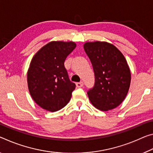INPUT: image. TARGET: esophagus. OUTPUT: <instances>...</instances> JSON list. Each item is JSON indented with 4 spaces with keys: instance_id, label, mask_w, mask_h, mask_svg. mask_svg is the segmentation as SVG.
I'll use <instances>...</instances> for the list:
<instances>
[{
    "instance_id": "obj_1",
    "label": "esophagus",
    "mask_w": 153,
    "mask_h": 153,
    "mask_svg": "<svg viewBox=\"0 0 153 153\" xmlns=\"http://www.w3.org/2000/svg\"><path fill=\"white\" fill-rule=\"evenodd\" d=\"M83 86H84V83H83V82H77V83H76V86L77 87V88H81V87H82Z\"/></svg>"
}]
</instances>
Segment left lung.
<instances>
[{
	"instance_id": "obj_1",
	"label": "left lung",
	"mask_w": 153,
	"mask_h": 153,
	"mask_svg": "<svg viewBox=\"0 0 153 153\" xmlns=\"http://www.w3.org/2000/svg\"><path fill=\"white\" fill-rule=\"evenodd\" d=\"M84 48L95 77L94 87L87 93L89 100L99 110L116 108L124 101L131 83L130 69L124 55L105 42H86Z\"/></svg>"
}]
</instances>
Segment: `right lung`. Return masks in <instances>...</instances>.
Here are the masks:
<instances>
[{"instance_id":"1","label":"right lung","mask_w":153,"mask_h":153,"mask_svg":"<svg viewBox=\"0 0 153 153\" xmlns=\"http://www.w3.org/2000/svg\"><path fill=\"white\" fill-rule=\"evenodd\" d=\"M76 47L73 42H51L31 60L27 72L28 91L41 108L56 111L69 103L76 84L70 81L64 62Z\"/></svg>"}]
</instances>
